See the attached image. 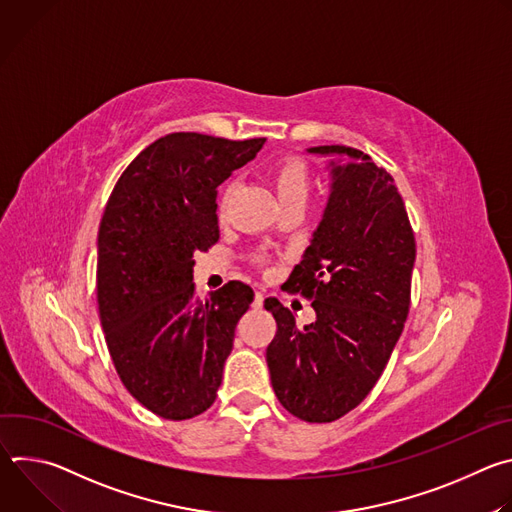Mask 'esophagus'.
<instances>
[{
	"label": "esophagus",
	"instance_id": "obj_1",
	"mask_svg": "<svg viewBox=\"0 0 512 512\" xmlns=\"http://www.w3.org/2000/svg\"><path fill=\"white\" fill-rule=\"evenodd\" d=\"M263 300H265V296L261 294V291H255V300H253V306H255V308H261V306H263Z\"/></svg>",
	"mask_w": 512,
	"mask_h": 512
}]
</instances>
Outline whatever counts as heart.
<instances>
[{
	"instance_id": "heart-1",
	"label": "heart",
	"mask_w": 512,
	"mask_h": 512,
	"mask_svg": "<svg viewBox=\"0 0 512 512\" xmlns=\"http://www.w3.org/2000/svg\"><path fill=\"white\" fill-rule=\"evenodd\" d=\"M310 184H312V174H310V166L304 158L287 156V158H283L275 164V168H273V186H275V192H277L281 204L291 202V200H304L306 202L308 192H310ZM231 192H233V184H229L223 192L221 210L227 208Z\"/></svg>"
}]
</instances>
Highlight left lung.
<instances>
[{"instance_id":"obj_1","label":"left lung","mask_w":512,"mask_h":512,"mask_svg":"<svg viewBox=\"0 0 512 512\" xmlns=\"http://www.w3.org/2000/svg\"><path fill=\"white\" fill-rule=\"evenodd\" d=\"M330 162L322 221L287 289L312 300L316 322L298 328L275 298L267 367L279 403L310 423L352 411L383 375L411 304L415 237L403 198L385 168L346 145H318Z\"/></svg>"}]
</instances>
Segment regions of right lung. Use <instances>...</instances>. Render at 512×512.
<instances>
[{"mask_svg": "<svg viewBox=\"0 0 512 512\" xmlns=\"http://www.w3.org/2000/svg\"><path fill=\"white\" fill-rule=\"evenodd\" d=\"M263 143L170 133L125 168L107 200L97 243L101 326L125 389L164 419H190L214 403L253 302L241 281L198 300L192 257L218 241L216 188Z\"/></svg>", "mask_w": 512, "mask_h": 512, "instance_id": "obj_1", "label": "right lung"}]
</instances>
